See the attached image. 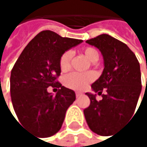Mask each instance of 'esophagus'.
<instances>
[{"mask_svg":"<svg viewBox=\"0 0 147 147\" xmlns=\"http://www.w3.org/2000/svg\"><path fill=\"white\" fill-rule=\"evenodd\" d=\"M82 95V93H79V92H76V98L81 97Z\"/></svg>","mask_w":147,"mask_h":147,"instance_id":"esophagus-1","label":"esophagus"}]
</instances>
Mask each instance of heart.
I'll list each match as a JSON object with an SVG mask.
<instances>
[{"label": "heart", "mask_w": 147, "mask_h": 147, "mask_svg": "<svg viewBox=\"0 0 147 147\" xmlns=\"http://www.w3.org/2000/svg\"><path fill=\"white\" fill-rule=\"evenodd\" d=\"M84 56L91 62L94 63L99 59V52L92 47H86L82 49ZM72 59V53L71 51L65 52L59 59L60 70L64 72L68 71L71 69V63ZM95 79L94 74L88 72L85 74L71 73L66 76L64 79V84L66 88L75 91H83Z\"/></svg>", "instance_id": "1"}]
</instances>
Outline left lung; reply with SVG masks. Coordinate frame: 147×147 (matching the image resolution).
Segmentation results:
<instances>
[{
    "label": "left lung",
    "mask_w": 147,
    "mask_h": 147,
    "mask_svg": "<svg viewBox=\"0 0 147 147\" xmlns=\"http://www.w3.org/2000/svg\"><path fill=\"white\" fill-rule=\"evenodd\" d=\"M86 42L100 49L105 68L91 86L102 100L98 101L96 94L86 93L90 105L83 112L89 129L107 136L134 115L141 92L140 64L127 45L109 35L102 34Z\"/></svg>",
    "instance_id": "left-lung-1"
}]
</instances>
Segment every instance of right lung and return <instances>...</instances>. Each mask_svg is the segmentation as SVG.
I'll list each match as a JSON object with an SVG mask.
<instances>
[{"label":"right lung","instance_id":"add662e5","mask_svg":"<svg viewBox=\"0 0 147 147\" xmlns=\"http://www.w3.org/2000/svg\"><path fill=\"white\" fill-rule=\"evenodd\" d=\"M82 42L51 30L41 31L24 47L12 69L10 92L15 113L22 125L38 137L58 132L76 100L73 90L57 79L61 55ZM48 86L57 90L55 96L47 92Z\"/></svg>","mask_w":147,"mask_h":147}]
</instances>
